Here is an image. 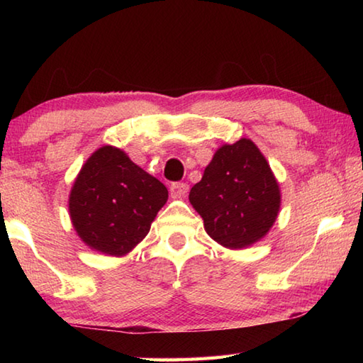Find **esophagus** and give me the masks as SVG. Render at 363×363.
<instances>
[{"label": "esophagus", "mask_w": 363, "mask_h": 363, "mask_svg": "<svg viewBox=\"0 0 363 363\" xmlns=\"http://www.w3.org/2000/svg\"><path fill=\"white\" fill-rule=\"evenodd\" d=\"M169 192H171V196H173V199H182V196H186L187 192H189V184H186V182L171 184Z\"/></svg>", "instance_id": "esophagus-1"}]
</instances>
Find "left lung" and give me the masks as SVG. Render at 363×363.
<instances>
[{
  "label": "left lung",
  "mask_w": 363,
  "mask_h": 363,
  "mask_svg": "<svg viewBox=\"0 0 363 363\" xmlns=\"http://www.w3.org/2000/svg\"><path fill=\"white\" fill-rule=\"evenodd\" d=\"M189 200L213 240L240 250L259 242L274 225L280 189L267 160L243 138L216 150Z\"/></svg>",
  "instance_id": "left-lung-1"
}]
</instances>
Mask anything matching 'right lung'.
<instances>
[{
    "mask_svg": "<svg viewBox=\"0 0 363 363\" xmlns=\"http://www.w3.org/2000/svg\"><path fill=\"white\" fill-rule=\"evenodd\" d=\"M168 189L112 145L97 149L73 182L69 211L89 248L125 256L149 233Z\"/></svg>",
    "mask_w": 363,
    "mask_h": 363,
    "instance_id": "right-lung-1",
    "label": "right lung"
}]
</instances>
